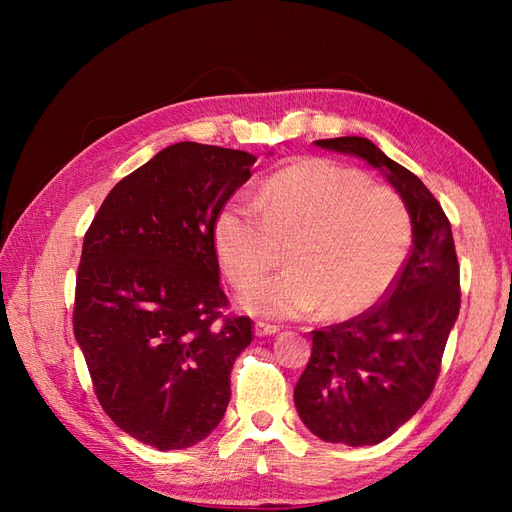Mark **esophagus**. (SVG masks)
I'll return each mask as SVG.
<instances>
[{
    "label": "esophagus",
    "mask_w": 512,
    "mask_h": 512,
    "mask_svg": "<svg viewBox=\"0 0 512 512\" xmlns=\"http://www.w3.org/2000/svg\"><path fill=\"white\" fill-rule=\"evenodd\" d=\"M280 333V327H275V324L269 322H256L254 324V335L256 337H267V335H275Z\"/></svg>",
    "instance_id": "obj_1"
}]
</instances>
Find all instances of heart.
Segmentation results:
<instances>
[{
  "mask_svg": "<svg viewBox=\"0 0 512 512\" xmlns=\"http://www.w3.org/2000/svg\"><path fill=\"white\" fill-rule=\"evenodd\" d=\"M256 205L228 200L213 220L215 254L239 288L271 271L286 250L290 269L239 297L252 316L301 318L322 305L331 318L363 314L408 258L412 220L404 200L356 168L297 162L265 183Z\"/></svg>",
  "mask_w": 512,
  "mask_h": 512,
  "instance_id": "heart-1",
  "label": "heart"
}]
</instances>
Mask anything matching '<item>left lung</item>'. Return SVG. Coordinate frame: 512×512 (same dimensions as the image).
Masks as SVG:
<instances>
[{"label": "left lung", "instance_id": "8db88e82", "mask_svg": "<svg viewBox=\"0 0 512 512\" xmlns=\"http://www.w3.org/2000/svg\"><path fill=\"white\" fill-rule=\"evenodd\" d=\"M380 170L412 220V252L369 312L314 331L312 356L294 386L303 425L324 442L371 446L421 410L440 374L459 316V265L451 222L425 183L363 136L316 141Z\"/></svg>", "mask_w": 512, "mask_h": 512}]
</instances>
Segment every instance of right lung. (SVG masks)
Wrapping results in <instances>:
<instances>
[{"label": "right lung", "mask_w": 512, "mask_h": 512, "mask_svg": "<svg viewBox=\"0 0 512 512\" xmlns=\"http://www.w3.org/2000/svg\"><path fill=\"white\" fill-rule=\"evenodd\" d=\"M256 156L177 143L123 177L91 222L76 275L74 337L104 412L158 451L203 442L230 401L252 342L222 318L213 220Z\"/></svg>", "instance_id": "add662e5"}]
</instances>
